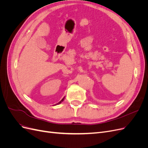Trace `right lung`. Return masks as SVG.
Listing matches in <instances>:
<instances>
[{
    "label": "right lung",
    "mask_w": 148,
    "mask_h": 148,
    "mask_svg": "<svg viewBox=\"0 0 148 148\" xmlns=\"http://www.w3.org/2000/svg\"><path fill=\"white\" fill-rule=\"evenodd\" d=\"M64 98H63V99H62V100H61V101H60L59 102V104H60V103H61V102H62V101H64Z\"/></svg>",
    "instance_id": "add662e5"
}]
</instances>
